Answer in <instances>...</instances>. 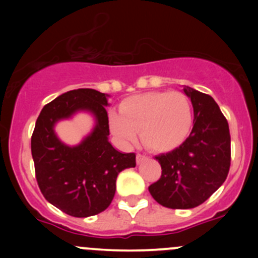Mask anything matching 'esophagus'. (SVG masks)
<instances>
[{"mask_svg":"<svg viewBox=\"0 0 258 258\" xmlns=\"http://www.w3.org/2000/svg\"><path fill=\"white\" fill-rule=\"evenodd\" d=\"M147 160V156L146 155H142V153H137L136 155V161H137V163H142L144 162V161H146Z\"/></svg>","mask_w":258,"mask_h":258,"instance_id":"34e87169","label":"esophagus"}]
</instances>
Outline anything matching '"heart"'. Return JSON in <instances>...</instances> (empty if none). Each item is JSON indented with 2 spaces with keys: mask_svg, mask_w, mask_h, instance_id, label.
<instances>
[{
  "mask_svg": "<svg viewBox=\"0 0 258 258\" xmlns=\"http://www.w3.org/2000/svg\"><path fill=\"white\" fill-rule=\"evenodd\" d=\"M194 123L192 106L182 92H150L128 98L121 114L111 113L110 127L123 144L132 145L141 134L144 145L155 152H168L189 136Z\"/></svg>",
  "mask_w": 258,
  "mask_h": 258,
  "instance_id": "b5f03b06",
  "label": "heart"
}]
</instances>
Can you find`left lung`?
<instances>
[{
  "label": "left lung",
  "mask_w": 258,
  "mask_h": 258,
  "mask_svg": "<svg viewBox=\"0 0 258 258\" xmlns=\"http://www.w3.org/2000/svg\"><path fill=\"white\" fill-rule=\"evenodd\" d=\"M183 91L194 106V128L179 147L156 156L162 173L148 187L158 204L173 210L204 204L225 182L231 166L230 128L218 105L206 93Z\"/></svg>",
  "instance_id": "1"
}]
</instances>
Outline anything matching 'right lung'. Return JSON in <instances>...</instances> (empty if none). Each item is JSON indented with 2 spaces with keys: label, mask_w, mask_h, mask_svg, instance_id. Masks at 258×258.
<instances>
[{
  "label": "right lung",
  "mask_w": 258,
  "mask_h": 258,
  "mask_svg": "<svg viewBox=\"0 0 258 258\" xmlns=\"http://www.w3.org/2000/svg\"><path fill=\"white\" fill-rule=\"evenodd\" d=\"M106 106L105 93L92 88L69 91L42 108L31 137L36 179L43 197L74 217H88L107 209L118 173L136 166L134 152H118L108 142ZM79 109L91 110L98 124L82 144L69 148L56 139L53 124Z\"/></svg>",
  "instance_id": "right-lung-1"
}]
</instances>
